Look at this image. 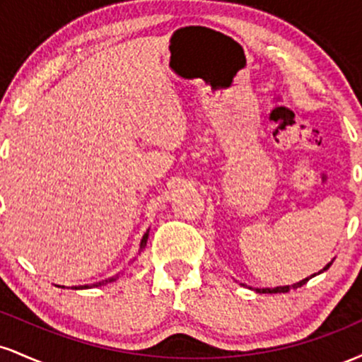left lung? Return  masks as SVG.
<instances>
[{
  "label": "left lung",
  "instance_id": "obj_1",
  "mask_svg": "<svg viewBox=\"0 0 362 362\" xmlns=\"http://www.w3.org/2000/svg\"><path fill=\"white\" fill-rule=\"evenodd\" d=\"M330 265H332V262H330V264H327L325 267H323V271H327V269L330 267ZM323 271H320V272H323ZM320 272H318V274H320ZM311 277H313V276H311ZM308 281H310V277H308V279H303V281H300V282H296V284H293V286H282V288H274V289H262V293H288L289 289L301 288V286L306 284V282H308ZM257 291H259V293H260V289H257Z\"/></svg>",
  "mask_w": 362,
  "mask_h": 362
}]
</instances>
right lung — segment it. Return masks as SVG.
Returning <instances> with one entry per match:
<instances>
[{"label": "right lung", "mask_w": 362, "mask_h": 362, "mask_svg": "<svg viewBox=\"0 0 362 362\" xmlns=\"http://www.w3.org/2000/svg\"><path fill=\"white\" fill-rule=\"evenodd\" d=\"M146 240H148V233L143 236V240H141V250H143L144 248V245H146ZM119 276H115V277H110V279H105V281H102V282H97V284H93V286H103V284H107V282H112V281H115L117 279ZM81 288H88V286H80V288H74V289H81Z\"/></svg>", "instance_id": "right-lung-1"}]
</instances>
